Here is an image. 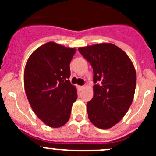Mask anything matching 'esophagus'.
I'll use <instances>...</instances> for the list:
<instances>
[{"label": "esophagus", "mask_w": 156, "mask_h": 156, "mask_svg": "<svg viewBox=\"0 0 156 156\" xmlns=\"http://www.w3.org/2000/svg\"><path fill=\"white\" fill-rule=\"evenodd\" d=\"M84 86H78V89H79L80 90H81L84 89Z\"/></svg>", "instance_id": "esophagus-1"}]
</instances>
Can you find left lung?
Returning <instances> with one entry per match:
<instances>
[{
	"label": "left lung",
	"mask_w": 156,
	"mask_h": 156,
	"mask_svg": "<svg viewBox=\"0 0 156 156\" xmlns=\"http://www.w3.org/2000/svg\"><path fill=\"white\" fill-rule=\"evenodd\" d=\"M94 70V97L87 104L88 118L100 129L111 128L128 111L134 97L136 74L125 51L111 43L78 48Z\"/></svg>",
	"instance_id": "8db88e82"
}]
</instances>
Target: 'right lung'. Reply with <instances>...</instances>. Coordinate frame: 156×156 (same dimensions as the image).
<instances>
[{"label": "right lung", "instance_id": "obj_1", "mask_svg": "<svg viewBox=\"0 0 156 156\" xmlns=\"http://www.w3.org/2000/svg\"><path fill=\"white\" fill-rule=\"evenodd\" d=\"M75 52V48L50 41L36 49L26 64V97L38 119L50 127H60L68 122L78 97L69 79Z\"/></svg>", "mask_w": 156, "mask_h": 156}]
</instances>
